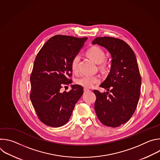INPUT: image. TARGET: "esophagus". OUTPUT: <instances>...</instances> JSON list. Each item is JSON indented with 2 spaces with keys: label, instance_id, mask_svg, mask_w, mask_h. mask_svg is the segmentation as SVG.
Here are the masks:
<instances>
[{
  "label": "esophagus",
  "instance_id": "1",
  "mask_svg": "<svg viewBox=\"0 0 160 160\" xmlns=\"http://www.w3.org/2000/svg\"><path fill=\"white\" fill-rule=\"evenodd\" d=\"M88 91H89V89H88L87 88H84V92H88Z\"/></svg>",
  "mask_w": 160,
  "mask_h": 160
}]
</instances>
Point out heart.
Returning <instances> with one entry per match:
<instances>
[{
    "label": "heart",
    "instance_id": "1",
    "mask_svg": "<svg viewBox=\"0 0 160 160\" xmlns=\"http://www.w3.org/2000/svg\"><path fill=\"white\" fill-rule=\"evenodd\" d=\"M88 56L97 63H101L102 66L104 64V59L106 54L104 51L98 46L90 47L87 51ZM80 61V56L75 55L71 62V69L73 72H77L78 70V64ZM100 82V77L98 75H85L77 78L76 83L85 88L92 87L96 83Z\"/></svg>",
    "mask_w": 160,
    "mask_h": 160
}]
</instances>
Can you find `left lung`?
<instances>
[{
	"mask_svg": "<svg viewBox=\"0 0 160 160\" xmlns=\"http://www.w3.org/2000/svg\"><path fill=\"white\" fill-rule=\"evenodd\" d=\"M92 44L106 48L112 58L109 73L100 85L108 92L94 90V109L103 125L117 127L130 119L139 102L141 77L138 62L131 48L119 38L97 37Z\"/></svg>",
	"mask_w": 160,
	"mask_h": 160,
	"instance_id": "8db88e82",
	"label": "left lung"
}]
</instances>
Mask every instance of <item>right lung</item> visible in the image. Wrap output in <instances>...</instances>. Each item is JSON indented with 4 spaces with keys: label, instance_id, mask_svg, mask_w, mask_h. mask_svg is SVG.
Instances as JSON below:
<instances>
[{
    "label": "right lung",
    "instance_id": "right-lung-1",
    "mask_svg": "<svg viewBox=\"0 0 160 160\" xmlns=\"http://www.w3.org/2000/svg\"><path fill=\"white\" fill-rule=\"evenodd\" d=\"M87 37L58 35L51 38L34 61L30 76V99L39 120L46 125L59 127L71 117L75 105L83 95V88L72 85L69 92L60 90L72 83L71 62Z\"/></svg>",
    "mask_w": 160,
    "mask_h": 160
}]
</instances>
